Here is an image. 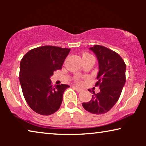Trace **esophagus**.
I'll list each match as a JSON object with an SVG mask.
<instances>
[{
  "instance_id": "esophagus-1",
  "label": "esophagus",
  "mask_w": 146,
  "mask_h": 146,
  "mask_svg": "<svg viewBox=\"0 0 146 146\" xmlns=\"http://www.w3.org/2000/svg\"><path fill=\"white\" fill-rule=\"evenodd\" d=\"M74 88V90L76 92H82V89H80V88H78L77 86H74L73 87Z\"/></svg>"
}]
</instances>
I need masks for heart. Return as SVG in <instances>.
Segmentation results:
<instances>
[{
	"label": "heart",
	"mask_w": 146,
	"mask_h": 146,
	"mask_svg": "<svg viewBox=\"0 0 146 146\" xmlns=\"http://www.w3.org/2000/svg\"><path fill=\"white\" fill-rule=\"evenodd\" d=\"M90 56V55L89 54H88V53H83V54H82V58H85V57H86V56ZM76 81L78 82V78H77L76 79Z\"/></svg>",
	"instance_id": "obj_1"
}]
</instances>
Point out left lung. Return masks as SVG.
Masks as SVG:
<instances>
[{
	"label": "left lung",
	"mask_w": 146,
	"mask_h": 146,
	"mask_svg": "<svg viewBox=\"0 0 146 146\" xmlns=\"http://www.w3.org/2000/svg\"><path fill=\"white\" fill-rule=\"evenodd\" d=\"M98 61V94L94 92L91 100L82 103L86 110L94 114H103L110 110L118 100L125 83L126 66L120 56L102 46L94 45L89 48Z\"/></svg>",
	"instance_id": "1"
}]
</instances>
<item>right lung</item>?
Wrapping results in <instances>:
<instances>
[{
  "label": "right lung",
  "mask_w": 146,
  "mask_h": 146,
  "mask_svg": "<svg viewBox=\"0 0 146 146\" xmlns=\"http://www.w3.org/2000/svg\"><path fill=\"white\" fill-rule=\"evenodd\" d=\"M70 48L44 46L26 54L20 64L19 80L24 97L30 108L40 115H48L60 107L63 94L70 86L52 85L54 72L62 68Z\"/></svg>",
  "instance_id": "1"
}]
</instances>
